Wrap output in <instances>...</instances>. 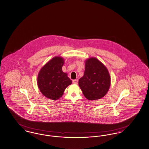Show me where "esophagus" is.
<instances>
[{"instance_id":"34e87169","label":"esophagus","mask_w":149,"mask_h":149,"mask_svg":"<svg viewBox=\"0 0 149 149\" xmlns=\"http://www.w3.org/2000/svg\"><path fill=\"white\" fill-rule=\"evenodd\" d=\"M72 83L75 84H77L78 83V80L77 79H75V80H72Z\"/></svg>"}]
</instances>
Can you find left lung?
I'll return each mask as SVG.
<instances>
[{
  "instance_id": "1",
  "label": "left lung",
  "mask_w": 149,
  "mask_h": 149,
  "mask_svg": "<svg viewBox=\"0 0 149 149\" xmlns=\"http://www.w3.org/2000/svg\"><path fill=\"white\" fill-rule=\"evenodd\" d=\"M79 85L88 100L100 99L106 95L110 85L107 68L95 58L86 60L84 74L79 79Z\"/></svg>"
}]
</instances>
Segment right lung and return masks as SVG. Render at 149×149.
I'll use <instances>...</instances> for the list:
<instances>
[{
  "label": "right lung",
  "mask_w": 149,
  "mask_h": 149,
  "mask_svg": "<svg viewBox=\"0 0 149 149\" xmlns=\"http://www.w3.org/2000/svg\"><path fill=\"white\" fill-rule=\"evenodd\" d=\"M64 59L56 56L44 66L39 72L38 86L42 94L52 100H58L64 94L66 88L72 84L67 74L63 72Z\"/></svg>",
  "instance_id": "obj_1"
}]
</instances>
